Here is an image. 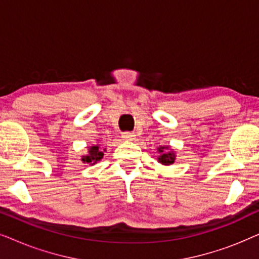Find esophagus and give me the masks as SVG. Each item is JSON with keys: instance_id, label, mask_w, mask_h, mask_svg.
Wrapping results in <instances>:
<instances>
[{"instance_id": "34e87169", "label": "esophagus", "mask_w": 259, "mask_h": 259, "mask_svg": "<svg viewBox=\"0 0 259 259\" xmlns=\"http://www.w3.org/2000/svg\"><path fill=\"white\" fill-rule=\"evenodd\" d=\"M122 138L126 140H133V139H136V134L131 133V132H125V133H122Z\"/></svg>"}]
</instances>
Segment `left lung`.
Masks as SVG:
<instances>
[{
	"mask_svg": "<svg viewBox=\"0 0 259 259\" xmlns=\"http://www.w3.org/2000/svg\"><path fill=\"white\" fill-rule=\"evenodd\" d=\"M158 152L160 153V155L158 157V161L160 162V164L165 165V166H168V165H172L173 162L176 160V153L173 151H168V147H162L160 146L158 148Z\"/></svg>",
	"mask_w": 259,
	"mask_h": 259,
	"instance_id": "left-lung-1",
	"label": "left lung"
}]
</instances>
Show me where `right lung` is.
<instances>
[{"mask_svg":"<svg viewBox=\"0 0 259 259\" xmlns=\"http://www.w3.org/2000/svg\"><path fill=\"white\" fill-rule=\"evenodd\" d=\"M104 152L101 150V147L99 145H95V146L90 147V151H88L87 155H83L82 161L87 162V164L94 165L97 164L98 161H100L102 157H104Z\"/></svg>","mask_w":259,"mask_h":259,"instance_id":"1","label":"right lung"}]
</instances>
